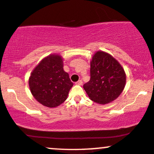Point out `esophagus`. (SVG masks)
<instances>
[{"label":"esophagus","mask_w":154,"mask_h":154,"mask_svg":"<svg viewBox=\"0 0 154 154\" xmlns=\"http://www.w3.org/2000/svg\"><path fill=\"white\" fill-rule=\"evenodd\" d=\"M82 84H83V82H82V80H79L77 82L75 83V85H82Z\"/></svg>","instance_id":"obj_1"}]
</instances>
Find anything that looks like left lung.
<instances>
[{
  "instance_id": "left-lung-1",
  "label": "left lung",
  "mask_w": 154,
  "mask_h": 154,
  "mask_svg": "<svg viewBox=\"0 0 154 154\" xmlns=\"http://www.w3.org/2000/svg\"><path fill=\"white\" fill-rule=\"evenodd\" d=\"M126 76L120 64L110 54L97 51L90 62V80L84 89L90 100L100 104L111 103L122 93Z\"/></svg>"
}]
</instances>
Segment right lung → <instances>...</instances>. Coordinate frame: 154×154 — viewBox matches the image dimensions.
<instances>
[{
	"label": "right lung",
	"mask_w": 154,
	"mask_h": 154,
	"mask_svg": "<svg viewBox=\"0 0 154 154\" xmlns=\"http://www.w3.org/2000/svg\"><path fill=\"white\" fill-rule=\"evenodd\" d=\"M29 88L39 103L54 108L67 99L73 84L63 69V59L58 54L44 58L31 72Z\"/></svg>",
	"instance_id": "add662e5"
}]
</instances>
